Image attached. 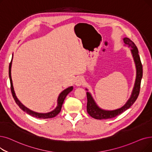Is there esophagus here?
Returning a JSON list of instances; mask_svg holds the SVG:
<instances>
[{
	"label": "esophagus",
	"mask_w": 152,
	"mask_h": 152,
	"mask_svg": "<svg viewBox=\"0 0 152 152\" xmlns=\"http://www.w3.org/2000/svg\"><path fill=\"white\" fill-rule=\"evenodd\" d=\"M84 79L82 77H80L76 79V85L77 86H80L82 85L84 83Z\"/></svg>",
	"instance_id": "obj_1"
}]
</instances>
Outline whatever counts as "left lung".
Segmentation results:
<instances>
[{"label": "left lung", "instance_id": "left-lung-1", "mask_svg": "<svg viewBox=\"0 0 152 152\" xmlns=\"http://www.w3.org/2000/svg\"><path fill=\"white\" fill-rule=\"evenodd\" d=\"M124 42L125 45H128L129 47H130L132 48L131 52L132 53L136 65L137 76L132 93V95L128 101L122 107L114 110H105L101 109L97 106V104L94 102L93 98L92 97L91 94L89 92H87V112L92 117L96 118V119H107V118H114L122 114L125 110H126L127 109L130 108L133 105V104L137 100L138 95H139L141 80L143 76V68L140 58L139 55H138L137 47L132 41L130 40L128 38H124Z\"/></svg>", "mask_w": 152, "mask_h": 152}]
</instances>
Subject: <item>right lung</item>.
<instances>
[{"label": "right lung", "instance_id": "obj_1", "mask_svg": "<svg viewBox=\"0 0 152 152\" xmlns=\"http://www.w3.org/2000/svg\"><path fill=\"white\" fill-rule=\"evenodd\" d=\"M12 61V60H11V61L10 63L9 68V75L10 81V89H11V92H12V96H13V97H14L16 104L18 105L19 107L22 110H23L24 112H25L26 113H27L28 114H29V115H31L33 117H35L36 118H53V117H55V116H56L59 113H60L61 109V107H62V105H63V102L64 101L65 97H66V96L72 90V89H73L72 86H71V87H69V88H68L67 89H64L62 92H61V94H60V96H59L58 99L57 107H56V109L55 110L50 112V113H45V114L35 113V112L32 111V110L28 109V108H27L26 107H25L24 105L17 99V97L15 96V92H14V88H13L12 78H11Z\"/></svg>", "mask_w": 152, "mask_h": 152}]
</instances>
